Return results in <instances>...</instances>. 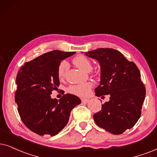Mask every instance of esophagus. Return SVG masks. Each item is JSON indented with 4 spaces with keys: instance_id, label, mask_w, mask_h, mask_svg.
<instances>
[{
    "instance_id": "1",
    "label": "esophagus",
    "mask_w": 157,
    "mask_h": 157,
    "mask_svg": "<svg viewBox=\"0 0 157 157\" xmlns=\"http://www.w3.org/2000/svg\"><path fill=\"white\" fill-rule=\"evenodd\" d=\"M82 102L83 103H88L89 101V99L88 98H82L81 99Z\"/></svg>"
}]
</instances>
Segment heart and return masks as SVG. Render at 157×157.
Here are the masks:
<instances>
[{
    "mask_svg": "<svg viewBox=\"0 0 157 157\" xmlns=\"http://www.w3.org/2000/svg\"><path fill=\"white\" fill-rule=\"evenodd\" d=\"M73 62L77 67L82 69V70L86 71V72H90L92 69V64H91L90 61L83 55H79L75 57L73 59ZM69 67V63L67 61L64 60L61 61L58 67V69H57V75H58L59 80H63L65 78ZM92 87V82H83L80 83V84L70 85L67 88V91L69 93H72V94L76 95L77 96L84 97L88 96L89 94Z\"/></svg>",
    "mask_w": 157,
    "mask_h": 157,
    "instance_id": "1",
    "label": "heart"
}]
</instances>
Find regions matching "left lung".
Here are the masks:
<instances>
[{
	"label": "left lung",
	"mask_w": 157,
	"mask_h": 157,
	"mask_svg": "<svg viewBox=\"0 0 157 157\" xmlns=\"http://www.w3.org/2000/svg\"><path fill=\"white\" fill-rule=\"evenodd\" d=\"M101 66L100 85L95 89L97 96L109 95V101L93 114L96 124L114 135L133 127L141 114L146 88L138 67L122 53L113 48H98L85 53Z\"/></svg>",
	"instance_id": "1"
}]
</instances>
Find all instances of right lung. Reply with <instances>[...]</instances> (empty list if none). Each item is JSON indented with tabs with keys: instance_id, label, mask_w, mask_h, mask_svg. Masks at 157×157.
<instances>
[{
	"instance_id": "1",
	"label": "right lung",
	"mask_w": 157,
	"mask_h": 157,
	"mask_svg": "<svg viewBox=\"0 0 157 157\" xmlns=\"http://www.w3.org/2000/svg\"><path fill=\"white\" fill-rule=\"evenodd\" d=\"M75 52L54 50L40 56L21 66L17 73L15 101L21 121L31 131L40 136H56L66 126L70 112L81 100L65 94L52 99L53 90L60 85L57 69L61 61Z\"/></svg>"
}]
</instances>
